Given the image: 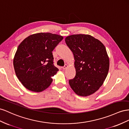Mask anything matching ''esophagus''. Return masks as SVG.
I'll return each instance as SVG.
<instances>
[{"mask_svg": "<svg viewBox=\"0 0 129 129\" xmlns=\"http://www.w3.org/2000/svg\"><path fill=\"white\" fill-rule=\"evenodd\" d=\"M68 67V65L67 64H65L62 68V69H63V70H65V69H67Z\"/></svg>", "mask_w": 129, "mask_h": 129, "instance_id": "obj_1", "label": "esophagus"}]
</instances>
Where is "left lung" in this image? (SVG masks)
<instances>
[{"instance_id": "obj_1", "label": "left lung", "mask_w": 129, "mask_h": 129, "mask_svg": "<svg viewBox=\"0 0 129 129\" xmlns=\"http://www.w3.org/2000/svg\"><path fill=\"white\" fill-rule=\"evenodd\" d=\"M65 42L75 58L76 76L69 84L78 95L86 97L103 85L109 69V58L105 46L89 35H73Z\"/></svg>"}]
</instances>
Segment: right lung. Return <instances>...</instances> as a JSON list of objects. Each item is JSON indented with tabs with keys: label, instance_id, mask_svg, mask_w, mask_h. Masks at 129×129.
I'll use <instances>...</instances> for the list:
<instances>
[{
	"label": "right lung",
	"instance_id": "add662e5",
	"mask_svg": "<svg viewBox=\"0 0 129 129\" xmlns=\"http://www.w3.org/2000/svg\"><path fill=\"white\" fill-rule=\"evenodd\" d=\"M63 37L51 33L29 36L18 46L13 66L18 79L27 89L39 92L52 82L59 70L53 64L52 51Z\"/></svg>",
	"mask_w": 129,
	"mask_h": 129
}]
</instances>
